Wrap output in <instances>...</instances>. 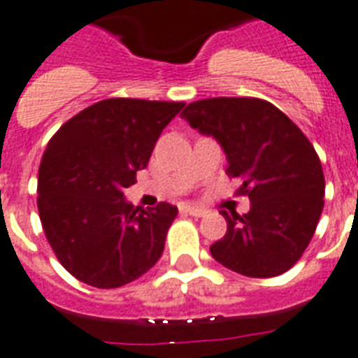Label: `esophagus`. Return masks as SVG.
<instances>
[{"label": "esophagus", "mask_w": 358, "mask_h": 358, "mask_svg": "<svg viewBox=\"0 0 358 358\" xmlns=\"http://www.w3.org/2000/svg\"><path fill=\"white\" fill-rule=\"evenodd\" d=\"M180 210L184 212V214H189V215H195V217H201L204 215V210L203 208H197V206H191V204H182Z\"/></svg>", "instance_id": "1"}]
</instances>
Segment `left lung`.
<instances>
[{
  "instance_id": "1",
  "label": "left lung",
  "mask_w": 358,
  "mask_h": 358,
  "mask_svg": "<svg viewBox=\"0 0 358 358\" xmlns=\"http://www.w3.org/2000/svg\"><path fill=\"white\" fill-rule=\"evenodd\" d=\"M182 118L214 136L227 155V174L250 197L244 215L225 210L227 233L212 257L242 276H280L310 244L323 212L324 176L308 136L264 99L212 97L189 103Z\"/></svg>"
}]
</instances>
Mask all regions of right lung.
<instances>
[{
    "instance_id": "1",
    "label": "right lung",
    "mask_w": 358,
    "mask_h": 358,
    "mask_svg": "<svg viewBox=\"0 0 358 358\" xmlns=\"http://www.w3.org/2000/svg\"><path fill=\"white\" fill-rule=\"evenodd\" d=\"M184 103L105 99L65 122L46 146L37 208L64 268L92 287L116 289L159 261L178 208L133 206L124 189L146 169L161 131Z\"/></svg>"
}]
</instances>
